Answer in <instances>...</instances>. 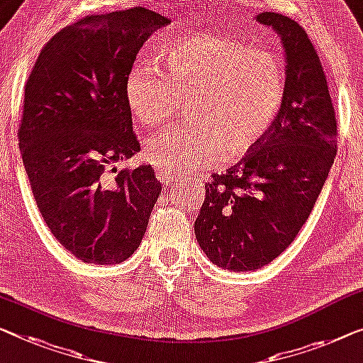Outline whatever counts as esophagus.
<instances>
[{
    "mask_svg": "<svg viewBox=\"0 0 363 363\" xmlns=\"http://www.w3.org/2000/svg\"><path fill=\"white\" fill-rule=\"evenodd\" d=\"M156 176H158L160 182L166 184V186H172V187H181L182 186V181H177V179H172V176L167 174V172L158 169L156 171Z\"/></svg>",
    "mask_w": 363,
    "mask_h": 363,
    "instance_id": "34e87169",
    "label": "esophagus"
}]
</instances>
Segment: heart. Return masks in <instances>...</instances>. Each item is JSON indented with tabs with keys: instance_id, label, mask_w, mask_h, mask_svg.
<instances>
[{
	"instance_id": "1",
	"label": "heart",
	"mask_w": 363,
	"mask_h": 363,
	"mask_svg": "<svg viewBox=\"0 0 363 363\" xmlns=\"http://www.w3.org/2000/svg\"><path fill=\"white\" fill-rule=\"evenodd\" d=\"M166 68L138 60L125 99L140 125L167 122L189 102L194 128L147 138L143 156L171 176H187L252 153L272 132L286 99V68L272 52L226 34H200L164 53Z\"/></svg>"
}]
</instances>
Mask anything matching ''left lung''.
I'll use <instances>...</instances> for the list:
<instances>
[{
	"label": "left lung",
	"instance_id": "1",
	"mask_svg": "<svg viewBox=\"0 0 363 363\" xmlns=\"http://www.w3.org/2000/svg\"><path fill=\"white\" fill-rule=\"evenodd\" d=\"M256 21L284 42L289 86L282 116L252 153L212 174L194 223L210 261L236 272L266 266L294 242L337 153V118L305 29L267 11Z\"/></svg>",
	"mask_w": 363,
	"mask_h": 363
}]
</instances>
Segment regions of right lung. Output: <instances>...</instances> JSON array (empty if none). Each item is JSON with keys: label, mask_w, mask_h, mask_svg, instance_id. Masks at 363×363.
<instances>
[{"label": "right lung", "mask_w": 363, "mask_h": 363, "mask_svg": "<svg viewBox=\"0 0 363 363\" xmlns=\"http://www.w3.org/2000/svg\"><path fill=\"white\" fill-rule=\"evenodd\" d=\"M169 23L147 8L86 16L45 43L24 86L18 138L32 194L83 262L132 256L161 194L148 164L106 171L140 150L125 78L151 32Z\"/></svg>", "instance_id": "obj_1"}]
</instances>
